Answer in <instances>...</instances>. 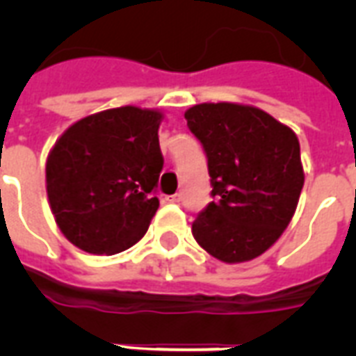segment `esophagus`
Returning <instances> with one entry per match:
<instances>
[{"instance_id": "obj_1", "label": "esophagus", "mask_w": 356, "mask_h": 356, "mask_svg": "<svg viewBox=\"0 0 356 356\" xmlns=\"http://www.w3.org/2000/svg\"><path fill=\"white\" fill-rule=\"evenodd\" d=\"M166 201H168V203H179V201H181V194L166 195Z\"/></svg>"}]
</instances>
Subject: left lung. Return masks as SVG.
<instances>
[{"label":"left lung","instance_id":"1","mask_svg":"<svg viewBox=\"0 0 356 356\" xmlns=\"http://www.w3.org/2000/svg\"><path fill=\"white\" fill-rule=\"evenodd\" d=\"M209 159L212 197L192 223L195 242L214 259H257L292 220L305 183L299 140L264 111L201 103L184 113Z\"/></svg>","mask_w":356,"mask_h":356}]
</instances>
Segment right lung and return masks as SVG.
<instances>
[{
	"mask_svg": "<svg viewBox=\"0 0 356 356\" xmlns=\"http://www.w3.org/2000/svg\"><path fill=\"white\" fill-rule=\"evenodd\" d=\"M155 108H108L70 125L46 162L58 229L86 253L116 254L138 242L159 209L162 172Z\"/></svg>",
	"mask_w": 356,
	"mask_h": 356,
	"instance_id": "right-lung-1",
	"label": "right lung"
}]
</instances>
